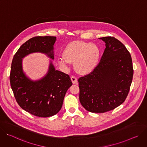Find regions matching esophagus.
Instances as JSON below:
<instances>
[{
  "instance_id": "1",
  "label": "esophagus",
  "mask_w": 147,
  "mask_h": 147,
  "mask_svg": "<svg viewBox=\"0 0 147 147\" xmlns=\"http://www.w3.org/2000/svg\"><path fill=\"white\" fill-rule=\"evenodd\" d=\"M71 80L73 84L77 83V78L76 77H74V76H72L71 77Z\"/></svg>"
}]
</instances>
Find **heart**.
I'll list each match as a JSON object with an SVG mask.
<instances>
[{"instance_id": "b5f03b06", "label": "heart", "mask_w": 147, "mask_h": 147, "mask_svg": "<svg viewBox=\"0 0 147 147\" xmlns=\"http://www.w3.org/2000/svg\"><path fill=\"white\" fill-rule=\"evenodd\" d=\"M99 54V48L96 44L74 40L67 46L63 56L59 58L58 61L60 65L65 66L74 62L76 71L81 74H87L96 67Z\"/></svg>"}]
</instances>
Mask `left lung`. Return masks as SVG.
I'll use <instances>...</instances> for the list:
<instances>
[{"instance_id":"obj_1","label":"left lung","mask_w":147,"mask_h":147,"mask_svg":"<svg viewBox=\"0 0 147 147\" xmlns=\"http://www.w3.org/2000/svg\"><path fill=\"white\" fill-rule=\"evenodd\" d=\"M99 39L106 47L99 63L90 74L78 80L80 103L92 113L106 112L123 103L133 76L131 57L125 46L114 37Z\"/></svg>"}]
</instances>
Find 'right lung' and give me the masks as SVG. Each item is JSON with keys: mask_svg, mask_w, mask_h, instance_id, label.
Segmentation results:
<instances>
[{"mask_svg": "<svg viewBox=\"0 0 147 147\" xmlns=\"http://www.w3.org/2000/svg\"><path fill=\"white\" fill-rule=\"evenodd\" d=\"M56 40V36H50L31 38L20 47L11 63L10 81L17 102L26 112L40 117L52 116L60 111L73 84L68 74L55 69L51 60L47 74L40 79L31 80L23 71V59L41 53L53 60Z\"/></svg>", "mask_w": 147, "mask_h": 147, "instance_id": "1", "label": "right lung"}]
</instances>
